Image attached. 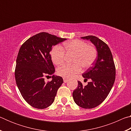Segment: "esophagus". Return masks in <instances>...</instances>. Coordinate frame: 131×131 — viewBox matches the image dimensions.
I'll return each instance as SVG.
<instances>
[{
    "label": "esophagus",
    "instance_id": "esophagus-1",
    "mask_svg": "<svg viewBox=\"0 0 131 131\" xmlns=\"http://www.w3.org/2000/svg\"><path fill=\"white\" fill-rule=\"evenodd\" d=\"M68 81H69V80H68V79H63V82H64V83H67V82H68Z\"/></svg>",
    "mask_w": 131,
    "mask_h": 131
}]
</instances>
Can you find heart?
<instances>
[{"mask_svg":"<svg viewBox=\"0 0 131 131\" xmlns=\"http://www.w3.org/2000/svg\"><path fill=\"white\" fill-rule=\"evenodd\" d=\"M63 48L68 53H74L73 65L64 64L57 70L58 75L65 78H71L81 71V66L84 69L89 68L94 63L97 57V51L95 47L88 45L86 42L80 40L66 42L63 44ZM51 57L53 63L60 65L65 59V52L60 46H55L51 51Z\"/></svg>","mask_w":131,"mask_h":131,"instance_id":"b5f03b06","label":"heart"}]
</instances>
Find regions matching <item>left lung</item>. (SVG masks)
I'll return each instance as SVG.
<instances>
[{"mask_svg": "<svg viewBox=\"0 0 131 131\" xmlns=\"http://www.w3.org/2000/svg\"><path fill=\"white\" fill-rule=\"evenodd\" d=\"M81 38L89 40L94 44L97 57L94 65L82 74L85 80L91 81L84 87L79 81L73 97L80 107L92 108L102 103L109 94L116 79V68L111 51L105 42L94 36Z\"/></svg>", "mask_w": 131, "mask_h": 131, "instance_id": "left-lung-1", "label": "left lung"}]
</instances>
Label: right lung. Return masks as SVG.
Returning <instances> with one entry per match:
<instances>
[{
  "label": "right lung",
  "mask_w": 131,
  "mask_h": 131,
  "mask_svg": "<svg viewBox=\"0 0 131 131\" xmlns=\"http://www.w3.org/2000/svg\"><path fill=\"white\" fill-rule=\"evenodd\" d=\"M66 40L41 32L28 39L19 50L15 70V81L24 99L32 107L43 109L54 102L63 79L54 74L52 80L46 83L44 77L55 72L50 54L52 46Z\"/></svg>",
  "instance_id": "1"
}]
</instances>
